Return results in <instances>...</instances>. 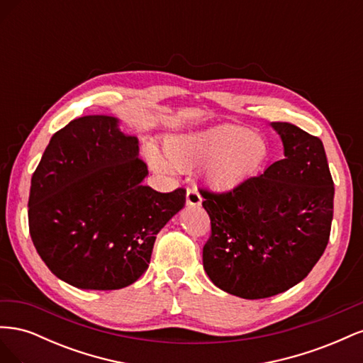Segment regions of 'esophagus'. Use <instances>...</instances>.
<instances>
[{
  "label": "esophagus",
  "mask_w": 363,
  "mask_h": 363,
  "mask_svg": "<svg viewBox=\"0 0 363 363\" xmlns=\"http://www.w3.org/2000/svg\"><path fill=\"white\" fill-rule=\"evenodd\" d=\"M201 195L199 194L196 189H188L186 191V204L191 206V207H199L201 206Z\"/></svg>",
  "instance_id": "34e87169"
}]
</instances>
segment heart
I'll use <instances>...</instances> for the list:
<instances>
[{"mask_svg":"<svg viewBox=\"0 0 363 363\" xmlns=\"http://www.w3.org/2000/svg\"><path fill=\"white\" fill-rule=\"evenodd\" d=\"M163 157L148 147L145 157L159 174H168L169 164L188 169L201 164V177L215 192L238 189L263 169L269 156L267 139L245 127L223 124L188 133L169 135L163 142Z\"/></svg>","mask_w":363,"mask_h":363,"instance_id":"1","label":"heart"}]
</instances>
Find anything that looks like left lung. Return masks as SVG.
<instances>
[{
    "mask_svg": "<svg viewBox=\"0 0 363 363\" xmlns=\"http://www.w3.org/2000/svg\"><path fill=\"white\" fill-rule=\"evenodd\" d=\"M281 160L238 189L200 191L212 235L203 267L215 286L247 300L300 283L330 238L335 188L323 142L289 123H271Z\"/></svg>",
    "mask_w": 363,
    "mask_h": 363,
    "instance_id": "obj_1",
    "label": "left lung"
}]
</instances>
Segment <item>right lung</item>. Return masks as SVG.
<instances>
[{"mask_svg": "<svg viewBox=\"0 0 363 363\" xmlns=\"http://www.w3.org/2000/svg\"><path fill=\"white\" fill-rule=\"evenodd\" d=\"M139 140L107 115L77 118L54 133L31 177L28 227L54 276L79 289L112 291L148 268L156 235L186 203L142 182Z\"/></svg>", "mask_w": 363, "mask_h": 363, "instance_id": "add662e5", "label": "right lung"}]
</instances>
